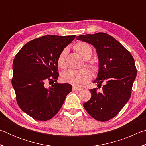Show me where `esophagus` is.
I'll return each instance as SVG.
<instances>
[{
    "mask_svg": "<svg viewBox=\"0 0 146 146\" xmlns=\"http://www.w3.org/2000/svg\"><path fill=\"white\" fill-rule=\"evenodd\" d=\"M82 90V88H76V87H73V91H80Z\"/></svg>",
    "mask_w": 146,
    "mask_h": 146,
    "instance_id": "esophagus-1",
    "label": "esophagus"
}]
</instances>
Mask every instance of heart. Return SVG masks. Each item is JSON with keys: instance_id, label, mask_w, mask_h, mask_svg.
<instances>
[{"instance_id": "obj_1", "label": "heart", "mask_w": 146, "mask_h": 146, "mask_svg": "<svg viewBox=\"0 0 146 146\" xmlns=\"http://www.w3.org/2000/svg\"><path fill=\"white\" fill-rule=\"evenodd\" d=\"M75 49L78 55L84 60H88L91 58L93 54V49L88 44L80 42L75 46ZM68 49H64L59 54L57 58V65L59 68L64 69L66 68V57L67 55ZM87 65L93 72L98 71V66L94 62H91ZM91 73L86 69H81L79 70H68L62 73L61 79L64 82L71 84L75 86H82L88 82L91 79Z\"/></svg>"}]
</instances>
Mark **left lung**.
<instances>
[{"instance_id": "left-lung-1", "label": "left lung", "mask_w": 146, "mask_h": 146, "mask_svg": "<svg viewBox=\"0 0 146 146\" xmlns=\"http://www.w3.org/2000/svg\"><path fill=\"white\" fill-rule=\"evenodd\" d=\"M94 46L98 58L97 77L93 82L101 86L90 90L91 97L84 107L95 120L105 122L115 117L128 102L137 76L134 58L119 42L105 33L76 36Z\"/></svg>"}]
</instances>
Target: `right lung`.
Masks as SVG:
<instances>
[{"label": "right lung", "mask_w": 146, "mask_h": 146, "mask_svg": "<svg viewBox=\"0 0 146 146\" xmlns=\"http://www.w3.org/2000/svg\"><path fill=\"white\" fill-rule=\"evenodd\" d=\"M76 35H46L26 44L15 57L12 86L23 112L34 119H51L72 90L70 84L56 83L57 58ZM55 82L48 88L46 82Z\"/></svg>", "instance_id": "add662e5"}]
</instances>
